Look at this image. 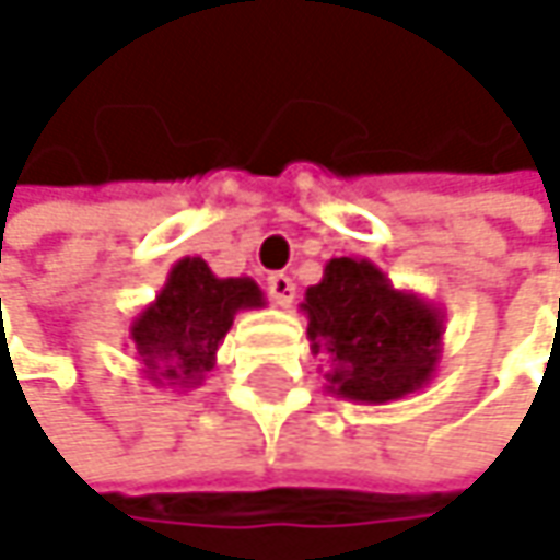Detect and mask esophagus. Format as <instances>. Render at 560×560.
I'll use <instances>...</instances> for the list:
<instances>
[{
	"label": "esophagus",
	"instance_id": "esophagus-1",
	"mask_svg": "<svg viewBox=\"0 0 560 560\" xmlns=\"http://www.w3.org/2000/svg\"><path fill=\"white\" fill-rule=\"evenodd\" d=\"M269 294H272V301L279 307H291V301H294V281L288 279L284 272L269 276Z\"/></svg>",
	"mask_w": 560,
	"mask_h": 560
}]
</instances>
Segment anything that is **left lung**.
I'll return each mask as SVG.
<instances>
[{
	"mask_svg": "<svg viewBox=\"0 0 560 560\" xmlns=\"http://www.w3.org/2000/svg\"><path fill=\"white\" fill-rule=\"evenodd\" d=\"M311 353L337 398L389 405L424 389L444 350V311L395 288L370 259L340 256L304 291Z\"/></svg>",
	"mask_w": 560,
	"mask_h": 560,
	"instance_id": "obj_1",
	"label": "left lung"
}]
</instances>
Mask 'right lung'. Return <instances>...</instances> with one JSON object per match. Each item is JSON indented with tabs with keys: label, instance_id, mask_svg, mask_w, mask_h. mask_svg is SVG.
<instances>
[{
	"label": "right lung",
	"instance_id": "obj_1",
	"mask_svg": "<svg viewBox=\"0 0 560 560\" xmlns=\"http://www.w3.org/2000/svg\"><path fill=\"white\" fill-rule=\"evenodd\" d=\"M266 307L253 279H220L197 256L171 266L168 281L129 324L139 373L159 389H197L217 366V350L240 311Z\"/></svg>",
	"mask_w": 560,
	"mask_h": 560
}]
</instances>
